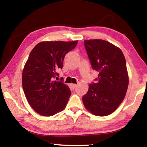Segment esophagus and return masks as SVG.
<instances>
[{"mask_svg": "<svg viewBox=\"0 0 147 147\" xmlns=\"http://www.w3.org/2000/svg\"><path fill=\"white\" fill-rule=\"evenodd\" d=\"M71 86H72V87H73V88H75L77 86V84H71Z\"/></svg>", "mask_w": 147, "mask_h": 147, "instance_id": "esophagus-1", "label": "esophagus"}]
</instances>
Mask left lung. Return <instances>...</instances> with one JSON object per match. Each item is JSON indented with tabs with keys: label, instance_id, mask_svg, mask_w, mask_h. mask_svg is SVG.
<instances>
[{
	"label": "left lung",
	"instance_id": "left-lung-1",
	"mask_svg": "<svg viewBox=\"0 0 147 147\" xmlns=\"http://www.w3.org/2000/svg\"><path fill=\"white\" fill-rule=\"evenodd\" d=\"M92 68L98 71L96 83L89 84L82 100L86 109L97 116L113 113L125 97L129 78L121 50L102 39L84 41Z\"/></svg>",
	"mask_w": 147,
	"mask_h": 147
}]
</instances>
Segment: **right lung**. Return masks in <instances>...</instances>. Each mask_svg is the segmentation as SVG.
Masks as SVG:
<instances>
[{"instance_id": "obj_1", "label": "right lung", "mask_w": 147, "mask_h": 147, "mask_svg": "<svg viewBox=\"0 0 147 147\" xmlns=\"http://www.w3.org/2000/svg\"><path fill=\"white\" fill-rule=\"evenodd\" d=\"M78 41H43L35 46L24 65L22 83L30 106L43 116H53L63 110L71 96L69 86L54 80L56 71L63 68L65 54ZM58 78V77H56Z\"/></svg>"}]
</instances>
